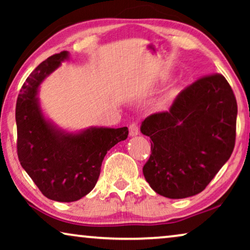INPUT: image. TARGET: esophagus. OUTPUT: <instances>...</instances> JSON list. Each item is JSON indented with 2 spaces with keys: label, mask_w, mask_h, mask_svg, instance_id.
Listing matches in <instances>:
<instances>
[{
  "label": "esophagus",
  "mask_w": 250,
  "mask_h": 250,
  "mask_svg": "<svg viewBox=\"0 0 250 250\" xmlns=\"http://www.w3.org/2000/svg\"><path fill=\"white\" fill-rule=\"evenodd\" d=\"M129 135L131 136H135L138 135L140 133V129H139V124L136 122H133L132 124H129Z\"/></svg>",
  "instance_id": "1"
}]
</instances>
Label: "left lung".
Segmentation results:
<instances>
[{
  "label": "left lung",
  "instance_id": "obj_1",
  "mask_svg": "<svg viewBox=\"0 0 250 250\" xmlns=\"http://www.w3.org/2000/svg\"><path fill=\"white\" fill-rule=\"evenodd\" d=\"M237 114L230 84L211 74L181 91L168 111L148 116L141 132L152 141L143 166L149 186L170 199L205 190L233 151Z\"/></svg>",
  "mask_w": 250,
  "mask_h": 250
}]
</instances>
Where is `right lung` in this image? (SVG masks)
<instances>
[{
    "label": "right lung",
    "instance_id": "right-lung-1",
    "mask_svg": "<svg viewBox=\"0 0 250 250\" xmlns=\"http://www.w3.org/2000/svg\"><path fill=\"white\" fill-rule=\"evenodd\" d=\"M68 52L53 54L27 77L17 99V152L22 168L51 200L76 201L98 182L105 153L128 135L127 127H92L73 134L57 129L44 118L37 91Z\"/></svg>",
    "mask_w": 250,
    "mask_h": 250
}]
</instances>
